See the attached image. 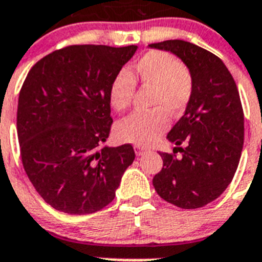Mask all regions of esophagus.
<instances>
[{"label": "esophagus", "instance_id": "obj_1", "mask_svg": "<svg viewBox=\"0 0 262 262\" xmlns=\"http://www.w3.org/2000/svg\"><path fill=\"white\" fill-rule=\"evenodd\" d=\"M148 149L145 147H142V145H135V154L138 156H143L144 154H147Z\"/></svg>", "mask_w": 262, "mask_h": 262}]
</instances>
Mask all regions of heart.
<instances>
[{
	"instance_id": "obj_1",
	"label": "heart",
	"mask_w": 262,
	"mask_h": 262,
	"mask_svg": "<svg viewBox=\"0 0 262 262\" xmlns=\"http://www.w3.org/2000/svg\"><path fill=\"white\" fill-rule=\"evenodd\" d=\"M135 84L152 90L149 111H138L119 120L115 135L120 142L151 145L169 127V116L177 117L189 106L193 97L194 80L190 69L170 53L152 50L139 57L133 72L120 71L108 90L111 107L123 111L131 105Z\"/></svg>"
}]
</instances>
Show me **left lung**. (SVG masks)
I'll use <instances>...</instances> for the list:
<instances>
[{
    "instance_id": "1",
    "label": "left lung",
    "mask_w": 262,
    "mask_h": 262,
    "mask_svg": "<svg viewBox=\"0 0 262 262\" xmlns=\"http://www.w3.org/2000/svg\"><path fill=\"white\" fill-rule=\"evenodd\" d=\"M149 47L177 55L194 80L190 103L166 136L177 147L160 154L164 165L152 182L166 202L200 209L226 190L239 165L244 143L239 90L224 62L205 48L177 39Z\"/></svg>"
}]
</instances>
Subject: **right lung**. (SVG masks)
<instances>
[{
  "instance_id": "1",
  "label": "right lung",
  "mask_w": 262,
  "mask_h": 262,
  "mask_svg": "<svg viewBox=\"0 0 262 262\" xmlns=\"http://www.w3.org/2000/svg\"><path fill=\"white\" fill-rule=\"evenodd\" d=\"M136 48L68 46L30 69L18 98L20 157L53 209L86 215L114 200L135 152L131 144L102 147L113 124L108 90Z\"/></svg>"
}]
</instances>
